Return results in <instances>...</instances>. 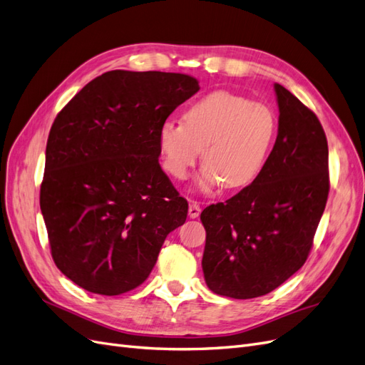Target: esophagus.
I'll use <instances>...</instances> for the list:
<instances>
[{"mask_svg": "<svg viewBox=\"0 0 365 365\" xmlns=\"http://www.w3.org/2000/svg\"><path fill=\"white\" fill-rule=\"evenodd\" d=\"M200 213H201V205L193 201V202L190 204V207H189V216H190L192 219H196L197 216H200Z\"/></svg>", "mask_w": 365, "mask_h": 365, "instance_id": "obj_1", "label": "esophagus"}]
</instances>
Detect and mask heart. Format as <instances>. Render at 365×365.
<instances>
[{"label":"heart","mask_w":365,"mask_h":365,"mask_svg":"<svg viewBox=\"0 0 365 365\" xmlns=\"http://www.w3.org/2000/svg\"><path fill=\"white\" fill-rule=\"evenodd\" d=\"M277 130L271 108L230 91H213L187 106L180 121H165L158 130L164 168L184 180L201 155L205 161L197 184L213 190L245 187L267 163Z\"/></svg>","instance_id":"b5f03b06"}]
</instances>
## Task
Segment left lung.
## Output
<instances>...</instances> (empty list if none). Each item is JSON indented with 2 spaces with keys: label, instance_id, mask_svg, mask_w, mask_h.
Returning <instances> with one entry per match:
<instances>
[{
  "label": "left lung",
  "instance_id": "1",
  "mask_svg": "<svg viewBox=\"0 0 365 365\" xmlns=\"http://www.w3.org/2000/svg\"><path fill=\"white\" fill-rule=\"evenodd\" d=\"M279 132L262 172L245 189L201 213L204 279L215 294L256 298L300 269L329 195V149L322 123L274 83Z\"/></svg>",
  "mask_w": 365,
  "mask_h": 365
}]
</instances>
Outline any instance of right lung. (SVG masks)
Segmentation results:
<instances>
[{
	"mask_svg": "<svg viewBox=\"0 0 365 365\" xmlns=\"http://www.w3.org/2000/svg\"><path fill=\"white\" fill-rule=\"evenodd\" d=\"M197 91L187 74L114 70L86 83L54 120L41 212L54 263L85 291L135 289L185 222L189 204L158 163V130Z\"/></svg>",
	"mask_w": 365,
	"mask_h": 365,
	"instance_id": "1",
	"label": "right lung"
}]
</instances>
